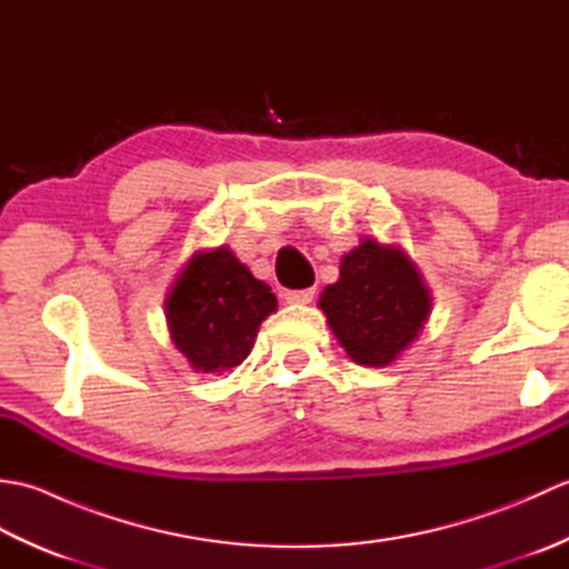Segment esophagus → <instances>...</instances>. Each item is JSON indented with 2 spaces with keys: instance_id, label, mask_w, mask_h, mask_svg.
<instances>
[{
  "instance_id": "obj_1",
  "label": "esophagus",
  "mask_w": 569,
  "mask_h": 569,
  "mask_svg": "<svg viewBox=\"0 0 569 569\" xmlns=\"http://www.w3.org/2000/svg\"><path fill=\"white\" fill-rule=\"evenodd\" d=\"M312 296H316V291H312V288H306V291H286L283 300L288 306H308Z\"/></svg>"
}]
</instances>
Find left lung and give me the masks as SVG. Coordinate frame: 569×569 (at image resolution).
I'll return each mask as SVG.
<instances>
[{
  "label": "left lung",
  "instance_id": "obj_1",
  "mask_svg": "<svg viewBox=\"0 0 569 569\" xmlns=\"http://www.w3.org/2000/svg\"><path fill=\"white\" fill-rule=\"evenodd\" d=\"M337 342L361 367H391L432 312L416 261L398 244L365 237L340 261V278L318 300Z\"/></svg>",
  "mask_w": 569,
  "mask_h": 569
}]
</instances>
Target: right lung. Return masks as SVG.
Wrapping results in <instances>:
<instances>
[{
    "instance_id": "1",
    "label": "right lung",
    "mask_w": 569,
    "mask_h": 569,
    "mask_svg": "<svg viewBox=\"0 0 569 569\" xmlns=\"http://www.w3.org/2000/svg\"><path fill=\"white\" fill-rule=\"evenodd\" d=\"M278 303L229 247L198 249L166 296L171 340L192 371L224 373L251 352L261 322Z\"/></svg>"
}]
</instances>
